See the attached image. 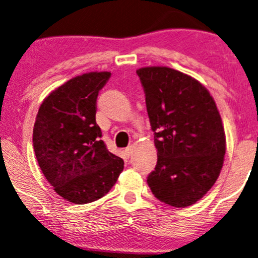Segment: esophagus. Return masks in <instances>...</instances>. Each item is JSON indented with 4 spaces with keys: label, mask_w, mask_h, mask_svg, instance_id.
I'll return each mask as SVG.
<instances>
[{
    "label": "esophagus",
    "mask_w": 258,
    "mask_h": 258,
    "mask_svg": "<svg viewBox=\"0 0 258 258\" xmlns=\"http://www.w3.org/2000/svg\"><path fill=\"white\" fill-rule=\"evenodd\" d=\"M132 152H133V146H128L127 147V149H125V154L126 156H131L132 154Z\"/></svg>",
    "instance_id": "obj_1"
}]
</instances>
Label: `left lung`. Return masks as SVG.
Masks as SVG:
<instances>
[{
  "label": "left lung",
  "instance_id": "8db88e82",
  "mask_svg": "<svg viewBox=\"0 0 258 258\" xmlns=\"http://www.w3.org/2000/svg\"><path fill=\"white\" fill-rule=\"evenodd\" d=\"M137 74L158 157L147 184L163 203L190 207L221 173L226 150L221 114L208 89L190 75L163 66L139 68Z\"/></svg>",
  "mask_w": 258,
  "mask_h": 258
}]
</instances>
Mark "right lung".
<instances>
[{"label":"right lung","mask_w":258,"mask_h":258,"mask_svg":"<svg viewBox=\"0 0 258 258\" xmlns=\"http://www.w3.org/2000/svg\"><path fill=\"white\" fill-rule=\"evenodd\" d=\"M111 77L89 72L44 98L33 130L39 166L54 191L74 204L98 201L116 183L123 160L106 149L95 121L97 98Z\"/></svg>","instance_id":"1"}]
</instances>
